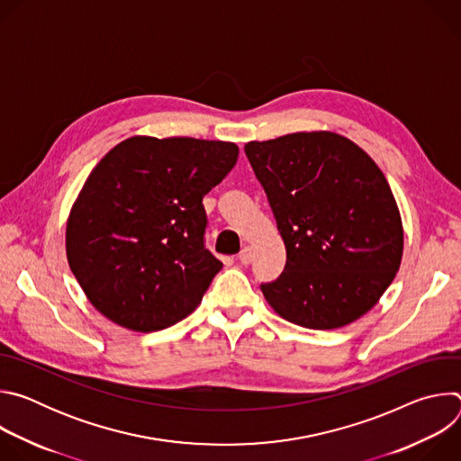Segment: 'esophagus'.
<instances>
[{"mask_svg": "<svg viewBox=\"0 0 461 461\" xmlns=\"http://www.w3.org/2000/svg\"><path fill=\"white\" fill-rule=\"evenodd\" d=\"M251 258H253V249H251V246H244V248L240 249V253H239L240 265H249Z\"/></svg>", "mask_w": 461, "mask_h": 461, "instance_id": "34e87169", "label": "esophagus"}]
</instances>
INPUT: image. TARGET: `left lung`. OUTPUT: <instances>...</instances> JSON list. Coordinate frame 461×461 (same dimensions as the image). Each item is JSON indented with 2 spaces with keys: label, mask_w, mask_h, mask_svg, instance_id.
<instances>
[{
  "label": "left lung",
  "mask_w": 461,
  "mask_h": 461,
  "mask_svg": "<svg viewBox=\"0 0 461 461\" xmlns=\"http://www.w3.org/2000/svg\"><path fill=\"white\" fill-rule=\"evenodd\" d=\"M244 153L286 246L285 272L260 290L286 321L332 330L366 313L396 277L403 228L375 162L348 139L315 131Z\"/></svg>",
  "instance_id": "left-lung-1"
}]
</instances>
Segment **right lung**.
<instances>
[{"label": "right lung", "mask_w": 461, "mask_h": 461, "mask_svg": "<svg viewBox=\"0 0 461 461\" xmlns=\"http://www.w3.org/2000/svg\"><path fill=\"white\" fill-rule=\"evenodd\" d=\"M239 148L131 137L91 171L68 222V260L93 306L137 332L189 315L222 262L206 248L203 204Z\"/></svg>", "instance_id": "obj_1"}]
</instances>
